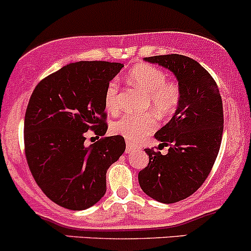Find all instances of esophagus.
Here are the masks:
<instances>
[{"instance_id": "obj_1", "label": "esophagus", "mask_w": 251, "mask_h": 251, "mask_svg": "<svg viewBox=\"0 0 251 251\" xmlns=\"http://www.w3.org/2000/svg\"><path fill=\"white\" fill-rule=\"evenodd\" d=\"M134 149H136L135 145H134L133 143H130V141H126V153L131 152Z\"/></svg>"}]
</instances>
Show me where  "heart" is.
Returning <instances> with one entry per match:
<instances>
[{
    "instance_id": "b5f03b06",
    "label": "heart",
    "mask_w": 251,
    "mask_h": 251,
    "mask_svg": "<svg viewBox=\"0 0 251 251\" xmlns=\"http://www.w3.org/2000/svg\"><path fill=\"white\" fill-rule=\"evenodd\" d=\"M126 81L146 95L145 105L151 107L158 116H168L176 110L181 100V87L177 82L168 81L161 69L140 64L134 66L126 75ZM120 84L116 79L108 82L104 95L105 108L111 113L120 108L118 101ZM156 117L152 113L141 116H123L112 125L113 133L125 136L130 141L139 140L156 129Z\"/></svg>"
}]
</instances>
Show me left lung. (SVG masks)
Listing matches in <instances>:
<instances>
[{
	"label": "left lung",
	"mask_w": 251,
	"mask_h": 251,
	"mask_svg": "<svg viewBox=\"0 0 251 251\" xmlns=\"http://www.w3.org/2000/svg\"><path fill=\"white\" fill-rule=\"evenodd\" d=\"M145 60L174 72L181 87L176 112L154 135L168 153L145 149L150 161L138 176L147 196L170 204L193 195L210 174L224 131L222 100L215 79L193 59L168 54Z\"/></svg>",
	"instance_id": "1"
}]
</instances>
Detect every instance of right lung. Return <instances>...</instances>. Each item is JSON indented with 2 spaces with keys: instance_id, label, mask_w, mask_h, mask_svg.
I'll return each mask as SVG.
<instances>
[{
  "instance_id": "obj_1",
  "label": "right lung",
  "mask_w": 251,
  "mask_h": 251,
  "mask_svg": "<svg viewBox=\"0 0 251 251\" xmlns=\"http://www.w3.org/2000/svg\"><path fill=\"white\" fill-rule=\"evenodd\" d=\"M123 64L78 61L43 78L31 94L24 121L25 156L38 187L58 205L83 210L106 192V172L126 150L106 136L104 95ZM92 130L102 139L84 145Z\"/></svg>"
}]
</instances>
